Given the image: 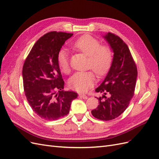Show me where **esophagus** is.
I'll return each instance as SVG.
<instances>
[{
	"instance_id": "1",
	"label": "esophagus",
	"mask_w": 159,
	"mask_h": 159,
	"mask_svg": "<svg viewBox=\"0 0 159 159\" xmlns=\"http://www.w3.org/2000/svg\"><path fill=\"white\" fill-rule=\"evenodd\" d=\"M79 97H80V98H83L84 99H88V97L86 95H84V94H79Z\"/></svg>"
}]
</instances>
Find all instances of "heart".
<instances>
[{
    "label": "heart",
    "instance_id": "1",
    "mask_svg": "<svg viewBox=\"0 0 159 159\" xmlns=\"http://www.w3.org/2000/svg\"><path fill=\"white\" fill-rule=\"evenodd\" d=\"M72 47L89 56L88 67L92 68L97 75H104L110 68L113 61L111 50L108 46H101L99 41L92 35L80 36L73 43ZM57 62L62 72L65 74L70 72L69 54L66 50L60 49L58 51ZM95 81L93 72H77L69 80L68 85L73 90L84 92L91 88Z\"/></svg>",
    "mask_w": 159,
    "mask_h": 159
}]
</instances>
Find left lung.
<instances>
[{
    "label": "left lung",
    "mask_w": 159,
    "mask_h": 159,
    "mask_svg": "<svg viewBox=\"0 0 159 159\" xmlns=\"http://www.w3.org/2000/svg\"><path fill=\"white\" fill-rule=\"evenodd\" d=\"M103 37L110 45L113 58L106 77L95 89L103 95L97 97L99 104L91 113L97 119L109 121L120 116L128 107L134 95L138 71L127 44L112 33ZM107 94L109 98L105 97Z\"/></svg>",
    "instance_id": "left-lung-1"
}]
</instances>
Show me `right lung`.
<instances>
[{
  "label": "right lung",
  "mask_w": 159,
  "mask_h": 159,
  "mask_svg": "<svg viewBox=\"0 0 159 159\" xmlns=\"http://www.w3.org/2000/svg\"><path fill=\"white\" fill-rule=\"evenodd\" d=\"M73 34L51 31L32 48L23 67V88L33 111L41 118L57 120L66 116L78 94L63 90L64 82L57 55Z\"/></svg>",
  "instance_id": "obj_1"
}]
</instances>
